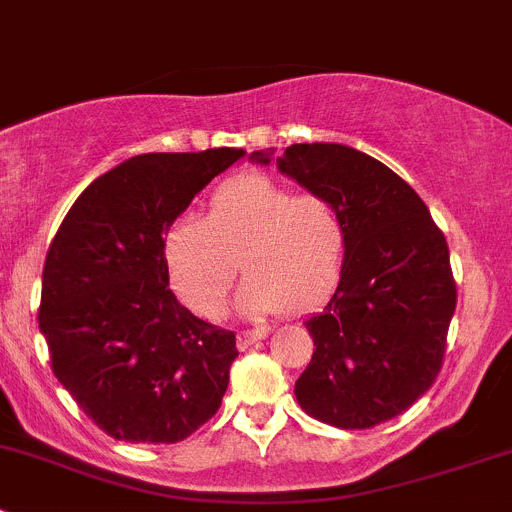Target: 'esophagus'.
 Segmentation results:
<instances>
[{
    "instance_id": "1",
    "label": "esophagus",
    "mask_w": 512,
    "mask_h": 512,
    "mask_svg": "<svg viewBox=\"0 0 512 512\" xmlns=\"http://www.w3.org/2000/svg\"><path fill=\"white\" fill-rule=\"evenodd\" d=\"M267 337V332L265 329H247V332H240L237 334V349H247V347H252V344L255 342H260V339H265Z\"/></svg>"
}]
</instances>
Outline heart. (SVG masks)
Here are the masks:
<instances>
[{"label":"heart","mask_w":512,"mask_h":512,"mask_svg":"<svg viewBox=\"0 0 512 512\" xmlns=\"http://www.w3.org/2000/svg\"><path fill=\"white\" fill-rule=\"evenodd\" d=\"M349 230L334 200L294 193L267 175H240L213 193L208 218L180 215L163 237L175 292L203 317H218L237 275L235 309L247 319L304 312L332 294L344 272Z\"/></svg>","instance_id":"b5f03b06"}]
</instances>
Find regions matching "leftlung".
I'll use <instances>...</instances> for the list:
<instances>
[{
	"label": "left lung",
	"mask_w": 512,
	"mask_h": 512,
	"mask_svg": "<svg viewBox=\"0 0 512 512\" xmlns=\"http://www.w3.org/2000/svg\"><path fill=\"white\" fill-rule=\"evenodd\" d=\"M250 160L270 165L275 151ZM277 170L334 200L349 230L337 289L304 319L314 354L294 396L329 426H379L421 399L441 371L456 312L446 237L406 180L356 148L294 143Z\"/></svg>",
	"instance_id": "1"
}]
</instances>
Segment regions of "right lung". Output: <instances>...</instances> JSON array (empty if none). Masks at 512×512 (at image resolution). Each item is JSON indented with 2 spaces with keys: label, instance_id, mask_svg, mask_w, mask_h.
<instances>
[{
  "label": "right lung",
  "instance_id": "obj_1",
  "mask_svg": "<svg viewBox=\"0 0 512 512\" xmlns=\"http://www.w3.org/2000/svg\"><path fill=\"white\" fill-rule=\"evenodd\" d=\"M242 148L143 153L96 178L56 232L39 329L51 369L98 428L128 443H178L220 409L235 334L170 292L163 237Z\"/></svg>",
  "mask_w": 512,
  "mask_h": 512
}]
</instances>
